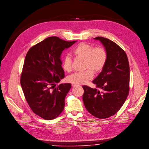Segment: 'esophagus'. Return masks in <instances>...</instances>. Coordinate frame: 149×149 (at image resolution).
Here are the masks:
<instances>
[{"instance_id": "esophagus-1", "label": "esophagus", "mask_w": 149, "mask_h": 149, "mask_svg": "<svg viewBox=\"0 0 149 149\" xmlns=\"http://www.w3.org/2000/svg\"><path fill=\"white\" fill-rule=\"evenodd\" d=\"M78 86V85H77V84H72V87H75V86Z\"/></svg>"}]
</instances>
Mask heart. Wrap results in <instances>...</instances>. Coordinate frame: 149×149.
<instances>
[{"label": "heart", "mask_w": 149, "mask_h": 149, "mask_svg": "<svg viewBox=\"0 0 149 149\" xmlns=\"http://www.w3.org/2000/svg\"><path fill=\"white\" fill-rule=\"evenodd\" d=\"M73 54L79 58L85 60L84 68L86 70L84 72H75L68 76V81L73 84H84L88 80L92 79L94 73H99L105 68L108 59L107 51L102 47H94L92 45L81 42L73 50ZM63 68L68 72L72 69V60L70 56L67 55L63 61Z\"/></svg>", "instance_id": "heart-1"}]
</instances>
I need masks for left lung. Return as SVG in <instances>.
Here are the masks:
<instances>
[{
  "label": "left lung",
  "mask_w": 149,
  "mask_h": 149,
  "mask_svg": "<svg viewBox=\"0 0 149 149\" xmlns=\"http://www.w3.org/2000/svg\"><path fill=\"white\" fill-rule=\"evenodd\" d=\"M107 51L106 65L93 81L95 88L84 85L83 100L88 112L99 119L117 113L129 92L130 66L127 56L117 44L103 37H96Z\"/></svg>",
  "instance_id": "left-lung-1"
}]
</instances>
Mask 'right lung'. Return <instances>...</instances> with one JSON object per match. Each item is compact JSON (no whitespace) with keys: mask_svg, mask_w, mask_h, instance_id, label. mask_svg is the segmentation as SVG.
I'll use <instances>...</instances> for the list:
<instances>
[{"mask_svg":"<svg viewBox=\"0 0 149 149\" xmlns=\"http://www.w3.org/2000/svg\"><path fill=\"white\" fill-rule=\"evenodd\" d=\"M75 42L49 37L31 47L25 56L21 87L31 110L44 119H54L64 109L71 85L55 86L64 77L61 55Z\"/></svg>","mask_w":149,"mask_h":149,"instance_id":"add662e5","label":"right lung"}]
</instances>
